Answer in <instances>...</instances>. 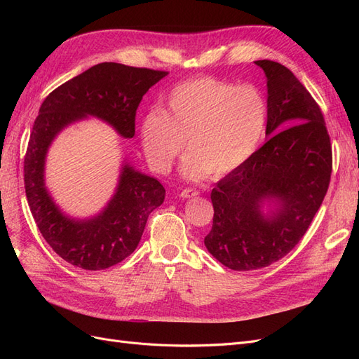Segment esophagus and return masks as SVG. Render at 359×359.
<instances>
[{"label":"esophagus","mask_w":359,"mask_h":359,"mask_svg":"<svg viewBox=\"0 0 359 359\" xmlns=\"http://www.w3.org/2000/svg\"><path fill=\"white\" fill-rule=\"evenodd\" d=\"M199 194H201V191H199V190H196V189H184V190L181 191L180 196H181V198H184V199H190V198H196V196H199Z\"/></svg>","instance_id":"34e87169"}]
</instances>
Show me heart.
Wrapping results in <instances>:
<instances>
[{
	"instance_id": "1",
	"label": "heart",
	"mask_w": 359,
	"mask_h": 359,
	"mask_svg": "<svg viewBox=\"0 0 359 359\" xmlns=\"http://www.w3.org/2000/svg\"><path fill=\"white\" fill-rule=\"evenodd\" d=\"M268 104L252 85L202 76L177 85L168 97V112L149 111L140 126L149 165L168 172L181 151L190 156L184 165L189 178L210 172L222 178L243 168L265 136Z\"/></svg>"
}]
</instances>
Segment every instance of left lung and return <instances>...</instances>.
I'll list each match as a JSON object with an SVG mask.
<instances>
[{
  "label": "left lung",
  "mask_w": 359,
  "mask_h": 359,
  "mask_svg": "<svg viewBox=\"0 0 359 359\" xmlns=\"http://www.w3.org/2000/svg\"><path fill=\"white\" fill-rule=\"evenodd\" d=\"M265 72L269 139L211 191L208 252L233 271L265 268L295 247L320 208L332 172L331 140L319 104L287 67L255 61ZM273 201L274 212L259 208Z\"/></svg>",
  "instance_id": "8db88e82"
}]
</instances>
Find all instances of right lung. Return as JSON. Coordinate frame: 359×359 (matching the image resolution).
Segmentation results:
<instances>
[{
  "label": "right lung",
  "instance_id": "add662e5",
  "mask_svg": "<svg viewBox=\"0 0 359 359\" xmlns=\"http://www.w3.org/2000/svg\"><path fill=\"white\" fill-rule=\"evenodd\" d=\"M168 72L102 62L60 85L41 103L24 160L25 193L32 217L46 243L73 266L99 271L135 252L148 215L165 201V187L130 165L123 166L114 198L88 220L62 214L45 187V158L64 127L97 116L123 137L135 136L137 106Z\"/></svg>",
  "mask_w": 359,
  "mask_h": 359
}]
</instances>
